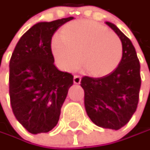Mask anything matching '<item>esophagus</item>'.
Masks as SVG:
<instances>
[{
	"instance_id": "esophagus-1",
	"label": "esophagus",
	"mask_w": 150,
	"mask_h": 150,
	"mask_svg": "<svg viewBox=\"0 0 150 150\" xmlns=\"http://www.w3.org/2000/svg\"><path fill=\"white\" fill-rule=\"evenodd\" d=\"M73 82H74V83H76V84L80 83V82H81L80 76H79V75H75V76H74V78H73Z\"/></svg>"
}]
</instances>
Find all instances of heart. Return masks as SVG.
Masks as SVG:
<instances>
[{"instance_id": "1", "label": "heart", "mask_w": 150, "mask_h": 150, "mask_svg": "<svg viewBox=\"0 0 150 150\" xmlns=\"http://www.w3.org/2000/svg\"><path fill=\"white\" fill-rule=\"evenodd\" d=\"M59 37L61 40L52 42V53L58 66L67 71H75L81 62L88 74L103 77L112 72L122 59L120 38L94 21L70 22L61 28Z\"/></svg>"}]
</instances>
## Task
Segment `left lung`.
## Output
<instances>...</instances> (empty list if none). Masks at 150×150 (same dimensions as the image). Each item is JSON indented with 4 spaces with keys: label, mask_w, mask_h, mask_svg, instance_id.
<instances>
[{
    "label": "left lung",
    "mask_w": 150,
    "mask_h": 150,
    "mask_svg": "<svg viewBox=\"0 0 150 150\" xmlns=\"http://www.w3.org/2000/svg\"><path fill=\"white\" fill-rule=\"evenodd\" d=\"M106 24L122 42V59L110 74L102 78L83 77L81 86L91 121L102 128L119 130L129 122L137 108L141 87L140 63L131 40L115 25Z\"/></svg>",
    "instance_id": "1"
}]
</instances>
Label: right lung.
Returning <instances> with one entry per match:
<instances>
[{"instance_id":"right-lung-1","label":"right lung","mask_w":150,"mask_h":150,"mask_svg":"<svg viewBox=\"0 0 150 150\" xmlns=\"http://www.w3.org/2000/svg\"><path fill=\"white\" fill-rule=\"evenodd\" d=\"M73 17L34 25L20 38L9 63V95L18 121L32 134L48 132L58 123L73 76L54 66V33Z\"/></svg>"}]
</instances>
